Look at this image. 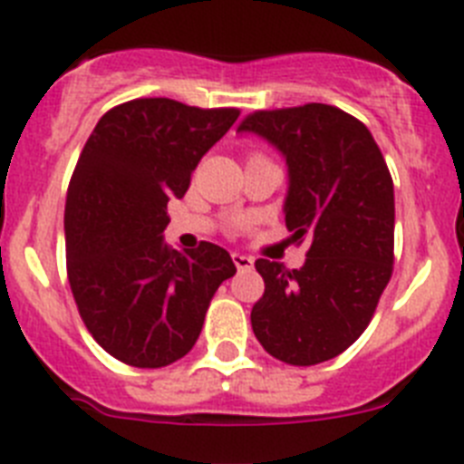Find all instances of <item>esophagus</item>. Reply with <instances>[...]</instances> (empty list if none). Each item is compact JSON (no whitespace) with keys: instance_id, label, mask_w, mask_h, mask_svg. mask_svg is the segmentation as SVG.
Listing matches in <instances>:
<instances>
[{"instance_id":"esophagus-1","label":"esophagus","mask_w":464,"mask_h":464,"mask_svg":"<svg viewBox=\"0 0 464 464\" xmlns=\"http://www.w3.org/2000/svg\"><path fill=\"white\" fill-rule=\"evenodd\" d=\"M232 262H235L239 272H246V269H253V257L244 256V253H232Z\"/></svg>"}]
</instances>
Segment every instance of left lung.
Returning a JSON list of instances; mask_svg holds the SVG:
<instances>
[{
    "instance_id": "left-lung-1",
    "label": "left lung",
    "mask_w": 464,
    "mask_h": 464,
    "mask_svg": "<svg viewBox=\"0 0 464 464\" xmlns=\"http://www.w3.org/2000/svg\"><path fill=\"white\" fill-rule=\"evenodd\" d=\"M237 132L272 143L288 167L283 202L304 265L257 260L265 295L251 311L257 342L297 367L343 353L370 325L392 274L395 190L374 137L337 106L256 111Z\"/></svg>"
}]
</instances>
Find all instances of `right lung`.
<instances>
[{"label": "right lung", "instance_id": "obj_1", "mask_svg": "<svg viewBox=\"0 0 464 464\" xmlns=\"http://www.w3.org/2000/svg\"><path fill=\"white\" fill-rule=\"evenodd\" d=\"M239 118L167 97L132 100L100 118L64 204L67 274L94 342L141 370L176 362L195 346L208 302L237 267L202 241L165 244L167 202L181 199L202 155Z\"/></svg>", "mask_w": 464, "mask_h": 464}]
</instances>
